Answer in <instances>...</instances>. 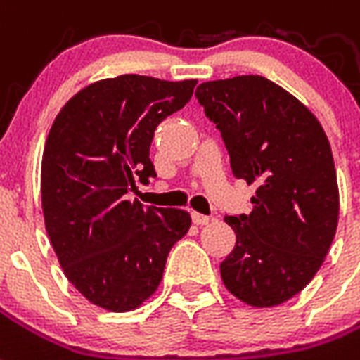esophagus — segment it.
<instances>
[{
	"label": "esophagus",
	"instance_id": "esophagus-1",
	"mask_svg": "<svg viewBox=\"0 0 360 360\" xmlns=\"http://www.w3.org/2000/svg\"><path fill=\"white\" fill-rule=\"evenodd\" d=\"M191 219H193L195 225H208L210 224V218L205 216V214H199V212H193L191 214Z\"/></svg>",
	"mask_w": 360,
	"mask_h": 360
}]
</instances>
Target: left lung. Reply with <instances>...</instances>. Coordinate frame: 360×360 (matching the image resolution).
I'll return each instance as SVG.
<instances>
[{
  "mask_svg": "<svg viewBox=\"0 0 360 360\" xmlns=\"http://www.w3.org/2000/svg\"><path fill=\"white\" fill-rule=\"evenodd\" d=\"M195 96L216 124L236 178L255 184L250 216H227L235 250L219 264L236 299L269 308L300 293L327 257L338 225V182L317 118L272 80L202 82Z\"/></svg>",
  "mask_w": 360,
  "mask_h": 360,
  "instance_id": "1",
  "label": "left lung"
}]
</instances>
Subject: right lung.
I'll list each match as a JSON object with an SVG mask.
<instances>
[{
  "mask_svg": "<svg viewBox=\"0 0 360 360\" xmlns=\"http://www.w3.org/2000/svg\"><path fill=\"white\" fill-rule=\"evenodd\" d=\"M197 80L120 75L63 105L41 165V202L63 274L91 304L135 310L160 287L167 255L189 231L186 210L127 200L155 176L158 125L191 99Z\"/></svg>",
  "mask_w": 360,
  "mask_h": 360,
  "instance_id": "obj_1",
  "label": "right lung"
}]
</instances>
